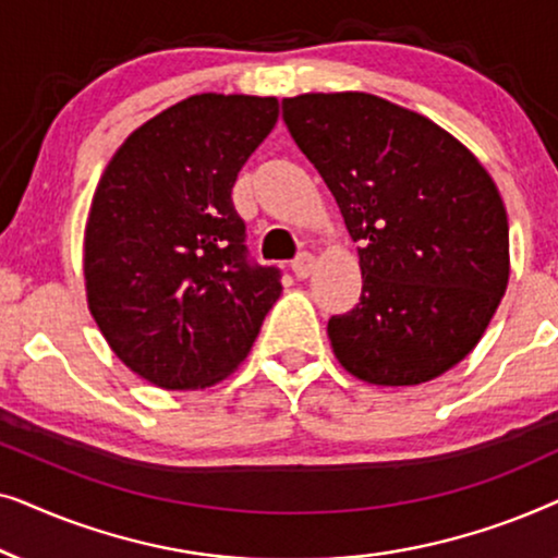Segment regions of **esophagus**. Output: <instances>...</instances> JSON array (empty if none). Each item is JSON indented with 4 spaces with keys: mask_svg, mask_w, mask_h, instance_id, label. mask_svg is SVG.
<instances>
[{
    "mask_svg": "<svg viewBox=\"0 0 558 558\" xmlns=\"http://www.w3.org/2000/svg\"><path fill=\"white\" fill-rule=\"evenodd\" d=\"M312 269H315V256L307 254V251H304V254H300V256L294 258L292 271H294L296 279H307L310 274H312Z\"/></svg>",
    "mask_w": 558,
    "mask_h": 558,
    "instance_id": "1",
    "label": "esophagus"
}]
</instances>
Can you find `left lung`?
I'll return each instance as SVG.
<instances>
[{
    "instance_id": "obj_1",
    "label": "left lung",
    "mask_w": 558,
    "mask_h": 558,
    "mask_svg": "<svg viewBox=\"0 0 558 558\" xmlns=\"http://www.w3.org/2000/svg\"><path fill=\"white\" fill-rule=\"evenodd\" d=\"M281 109L361 241V300L327 323L338 363L373 386L454 368L510 277L508 213L490 174L447 129L380 96L300 94Z\"/></svg>"
}]
</instances>
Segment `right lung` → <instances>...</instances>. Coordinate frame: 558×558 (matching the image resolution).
<instances>
[{
    "mask_svg": "<svg viewBox=\"0 0 558 558\" xmlns=\"http://www.w3.org/2000/svg\"><path fill=\"white\" fill-rule=\"evenodd\" d=\"M277 119L274 96H190L136 126L98 180L83 233L86 302L113 355L149 384H220L281 296L279 269L246 262L231 203Z\"/></svg>",
    "mask_w": 558,
    "mask_h": 558,
    "instance_id": "obj_1",
    "label": "right lung"
}]
</instances>
